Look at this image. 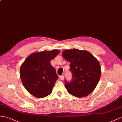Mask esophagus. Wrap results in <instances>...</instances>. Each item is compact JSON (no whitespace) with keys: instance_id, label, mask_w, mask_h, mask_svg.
Masks as SVG:
<instances>
[{"instance_id":"34e87169","label":"esophagus","mask_w":122,"mask_h":122,"mask_svg":"<svg viewBox=\"0 0 122 122\" xmlns=\"http://www.w3.org/2000/svg\"><path fill=\"white\" fill-rule=\"evenodd\" d=\"M60 80H62L64 79V76L63 75H61L60 76Z\"/></svg>"}]
</instances>
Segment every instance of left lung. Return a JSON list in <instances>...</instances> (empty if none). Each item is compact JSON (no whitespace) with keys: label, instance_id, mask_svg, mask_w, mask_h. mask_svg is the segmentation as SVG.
I'll return each instance as SVG.
<instances>
[{"label":"left lung","instance_id":"left-lung-1","mask_svg":"<svg viewBox=\"0 0 122 122\" xmlns=\"http://www.w3.org/2000/svg\"><path fill=\"white\" fill-rule=\"evenodd\" d=\"M62 56L71 63L70 70L72 78L70 82L64 80L68 92L78 97L90 94L96 88L101 77L98 61L88 51L77 49L65 50Z\"/></svg>","mask_w":122,"mask_h":122}]
</instances>
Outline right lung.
<instances>
[{
	"mask_svg": "<svg viewBox=\"0 0 122 122\" xmlns=\"http://www.w3.org/2000/svg\"><path fill=\"white\" fill-rule=\"evenodd\" d=\"M59 53L58 50L33 53L21 65V81L25 89L36 97H44L51 93L58 76L51 61Z\"/></svg>",
	"mask_w": 122,
	"mask_h": 122,
	"instance_id": "1",
	"label": "right lung"
}]
</instances>
